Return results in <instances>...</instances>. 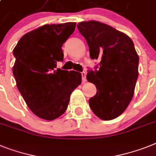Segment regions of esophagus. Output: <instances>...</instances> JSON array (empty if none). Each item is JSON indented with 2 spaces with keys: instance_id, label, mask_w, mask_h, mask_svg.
<instances>
[{
  "instance_id": "esophagus-1",
  "label": "esophagus",
  "mask_w": 156,
  "mask_h": 156,
  "mask_svg": "<svg viewBox=\"0 0 156 156\" xmlns=\"http://www.w3.org/2000/svg\"><path fill=\"white\" fill-rule=\"evenodd\" d=\"M81 75H82V82H83V83H85L86 82V73H84V72H82V73H81Z\"/></svg>"
}]
</instances>
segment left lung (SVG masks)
<instances>
[{
    "mask_svg": "<svg viewBox=\"0 0 156 156\" xmlns=\"http://www.w3.org/2000/svg\"><path fill=\"white\" fill-rule=\"evenodd\" d=\"M87 41L92 59L100 60L99 70L89 71L87 80L97 92L90 108L100 119L120 115L132 101L139 76V56L133 41L125 33L96 20L77 24Z\"/></svg>",
    "mask_w": 156,
    "mask_h": 156,
    "instance_id": "1",
    "label": "left lung"
}]
</instances>
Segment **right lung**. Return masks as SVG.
Masks as SVG:
<instances>
[{
	"label": "right lung",
	"instance_id": "right-lung-1",
	"mask_svg": "<svg viewBox=\"0 0 156 156\" xmlns=\"http://www.w3.org/2000/svg\"><path fill=\"white\" fill-rule=\"evenodd\" d=\"M76 24H44L24 34L14 48L16 87L29 109L41 119L52 120L63 115L71 94L82 81L80 73L56 69L64 60L61 47Z\"/></svg>",
	"mask_w": 156,
	"mask_h": 156
}]
</instances>
